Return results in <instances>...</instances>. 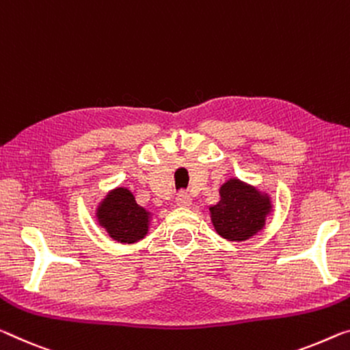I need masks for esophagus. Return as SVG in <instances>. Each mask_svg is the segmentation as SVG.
I'll return each instance as SVG.
<instances>
[{"mask_svg":"<svg viewBox=\"0 0 350 350\" xmlns=\"http://www.w3.org/2000/svg\"><path fill=\"white\" fill-rule=\"evenodd\" d=\"M175 203H176V206H181V208H189V206L192 205V198H191L189 193H186V192H180L178 196H176V198H175Z\"/></svg>","mask_w":350,"mask_h":350,"instance_id":"esophagus-1","label":"esophagus"}]
</instances>
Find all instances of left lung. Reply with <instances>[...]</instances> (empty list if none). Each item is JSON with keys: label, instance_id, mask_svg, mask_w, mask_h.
Wrapping results in <instances>:
<instances>
[{"label": "left lung", "instance_id": "1", "mask_svg": "<svg viewBox=\"0 0 350 350\" xmlns=\"http://www.w3.org/2000/svg\"><path fill=\"white\" fill-rule=\"evenodd\" d=\"M272 213L271 196L236 176L220 185L219 202L208 211L216 233L234 243H243L262 231Z\"/></svg>", "mask_w": 350, "mask_h": 350}]
</instances>
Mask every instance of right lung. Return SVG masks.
I'll list each match as a JSON object with an SVG mask.
<instances>
[{"instance_id": "1", "label": "right lung", "mask_w": 350, "mask_h": 350, "mask_svg": "<svg viewBox=\"0 0 350 350\" xmlns=\"http://www.w3.org/2000/svg\"><path fill=\"white\" fill-rule=\"evenodd\" d=\"M95 219L111 239L120 244H136L147 236L153 214L137 205L128 187L117 186L96 203Z\"/></svg>"}]
</instances>
